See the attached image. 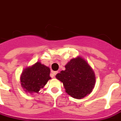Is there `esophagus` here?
<instances>
[{"label": "esophagus", "instance_id": "1", "mask_svg": "<svg viewBox=\"0 0 121 121\" xmlns=\"http://www.w3.org/2000/svg\"><path fill=\"white\" fill-rule=\"evenodd\" d=\"M52 73L53 74V76H55L56 74L58 73V71H52Z\"/></svg>", "mask_w": 121, "mask_h": 121}]
</instances>
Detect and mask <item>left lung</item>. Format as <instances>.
<instances>
[{
    "label": "left lung",
    "instance_id": "8db88e82",
    "mask_svg": "<svg viewBox=\"0 0 121 121\" xmlns=\"http://www.w3.org/2000/svg\"><path fill=\"white\" fill-rule=\"evenodd\" d=\"M66 69L56 78L61 81L66 92L71 97L81 99L91 93L95 84V75L90 66L80 57L71 60Z\"/></svg>",
    "mask_w": 121,
    "mask_h": 121
}]
</instances>
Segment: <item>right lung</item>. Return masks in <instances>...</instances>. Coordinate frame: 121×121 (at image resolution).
<instances>
[{"label": "right lung", "instance_id": "1", "mask_svg": "<svg viewBox=\"0 0 121 121\" xmlns=\"http://www.w3.org/2000/svg\"><path fill=\"white\" fill-rule=\"evenodd\" d=\"M50 73L48 67L37 62L23 70L20 78L22 86L26 92L38 93L51 79Z\"/></svg>", "mask_w": 121, "mask_h": 121}]
</instances>
